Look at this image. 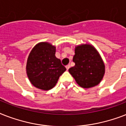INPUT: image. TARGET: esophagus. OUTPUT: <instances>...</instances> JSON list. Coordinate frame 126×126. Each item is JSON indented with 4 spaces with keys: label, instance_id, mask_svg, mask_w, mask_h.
I'll return each instance as SVG.
<instances>
[{
    "label": "esophagus",
    "instance_id": "obj_1",
    "mask_svg": "<svg viewBox=\"0 0 126 126\" xmlns=\"http://www.w3.org/2000/svg\"><path fill=\"white\" fill-rule=\"evenodd\" d=\"M69 68H70V65H67V66H66V69H67V71H68V70H69Z\"/></svg>",
    "mask_w": 126,
    "mask_h": 126
}]
</instances>
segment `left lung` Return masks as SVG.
Here are the masks:
<instances>
[{"mask_svg":"<svg viewBox=\"0 0 126 126\" xmlns=\"http://www.w3.org/2000/svg\"><path fill=\"white\" fill-rule=\"evenodd\" d=\"M74 67L69 69L77 83L82 88H90L99 84L105 74V64L97 49L90 44L75 47Z\"/></svg>","mask_w":126,"mask_h":126,"instance_id":"1","label":"left lung"}]
</instances>
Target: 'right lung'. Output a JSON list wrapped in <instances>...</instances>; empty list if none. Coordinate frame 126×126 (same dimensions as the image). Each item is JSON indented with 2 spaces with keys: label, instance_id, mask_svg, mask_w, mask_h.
<instances>
[{
  "label": "right lung",
  "instance_id": "1",
  "mask_svg": "<svg viewBox=\"0 0 126 126\" xmlns=\"http://www.w3.org/2000/svg\"><path fill=\"white\" fill-rule=\"evenodd\" d=\"M55 47L48 42L37 44L31 51L27 62V75L31 84L49 90L57 84L66 68L55 57Z\"/></svg>",
  "mask_w": 126,
  "mask_h": 126
}]
</instances>
